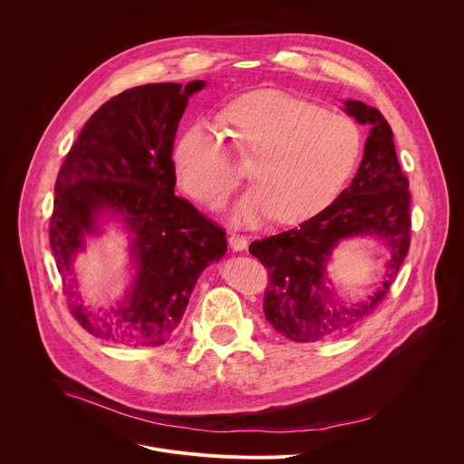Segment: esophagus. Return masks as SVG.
<instances>
[{"label": "esophagus", "mask_w": 464, "mask_h": 464, "mask_svg": "<svg viewBox=\"0 0 464 464\" xmlns=\"http://www.w3.org/2000/svg\"><path fill=\"white\" fill-rule=\"evenodd\" d=\"M229 246L233 251H244L247 247V238L244 235L229 233Z\"/></svg>", "instance_id": "obj_1"}]
</instances>
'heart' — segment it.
Masks as SVG:
<instances>
[{
  "label": "heart",
  "mask_w": 464,
  "mask_h": 464,
  "mask_svg": "<svg viewBox=\"0 0 464 464\" xmlns=\"http://www.w3.org/2000/svg\"><path fill=\"white\" fill-rule=\"evenodd\" d=\"M226 118L242 157H254L256 181L231 210L237 226H259L274 217L296 224L324 208L350 178L359 157V131L344 114L277 91L235 100ZM179 185L194 199L220 207L237 185L220 135L207 123L183 133L174 151Z\"/></svg>",
  "instance_id": "obj_1"
}]
</instances>
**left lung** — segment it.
I'll list each match as a JSON object with an SVG mask.
<instances>
[{
	"instance_id": "8db88e82",
	"label": "left lung",
	"mask_w": 464,
	"mask_h": 464,
	"mask_svg": "<svg viewBox=\"0 0 464 464\" xmlns=\"http://www.w3.org/2000/svg\"><path fill=\"white\" fill-rule=\"evenodd\" d=\"M344 112L370 128L352 185L298 227L249 244V254L270 276L265 316L294 343L324 341L361 324L387 296L409 251V181L401 174L391 125L377 109L357 100H346ZM357 236L382 239L390 259L375 291L344 303L326 277V265L336 245Z\"/></svg>"
}]
</instances>
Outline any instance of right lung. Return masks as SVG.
<instances>
[{"instance_id": "1", "label": "right lung", "mask_w": 464, "mask_h": 464, "mask_svg": "<svg viewBox=\"0 0 464 464\" xmlns=\"http://www.w3.org/2000/svg\"><path fill=\"white\" fill-rule=\"evenodd\" d=\"M205 81L153 82L103 103L81 130L55 183L50 244L73 318L89 333L155 348L176 334L199 274L227 249L226 231L174 194V139ZM114 219L130 235L134 277L111 308L94 310L72 263Z\"/></svg>"}]
</instances>
